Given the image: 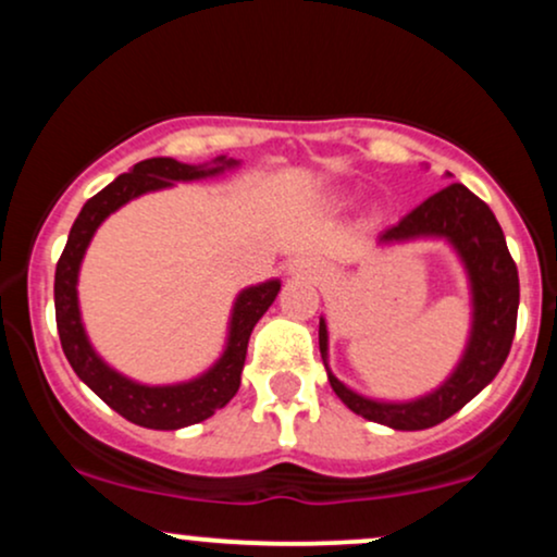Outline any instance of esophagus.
<instances>
[{
  "instance_id": "obj_1",
  "label": "esophagus",
  "mask_w": 557,
  "mask_h": 557,
  "mask_svg": "<svg viewBox=\"0 0 557 557\" xmlns=\"http://www.w3.org/2000/svg\"><path fill=\"white\" fill-rule=\"evenodd\" d=\"M293 272H298V274H311V264H304V261H296V264H293Z\"/></svg>"
}]
</instances>
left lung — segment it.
<instances>
[{
  "mask_svg": "<svg viewBox=\"0 0 557 557\" xmlns=\"http://www.w3.org/2000/svg\"><path fill=\"white\" fill-rule=\"evenodd\" d=\"M413 238H445L450 243L469 274L471 304H474L463 359L434 393L406 403H382L345 387L327 367V324L319 319V350L337 398L359 417L403 432L430 430L440 421L450 419L495 380L510 354L516 314H519L516 261L510 259L505 235L492 209L466 185L450 183L440 194L426 198L411 214L403 216L398 225L387 227L380 235V243Z\"/></svg>",
  "mask_w": 557,
  "mask_h": 557,
  "instance_id": "1",
  "label": "left lung"
}]
</instances>
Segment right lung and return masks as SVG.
<instances>
[{"label": "right lung", "instance_id": "right-lung-1", "mask_svg": "<svg viewBox=\"0 0 557 557\" xmlns=\"http://www.w3.org/2000/svg\"><path fill=\"white\" fill-rule=\"evenodd\" d=\"M235 164L238 162L227 157H216L212 164H198V168L170 157L144 159L131 172L120 175L117 181H112L104 190H99L83 203L78 220L70 227L65 251L57 261L54 314L57 332H60V343L70 367L120 417L138 426H146V430H181V426L198 424V421L209 419L214 411H220L222 406L233 400V395L240 387L248 337H251L259 319L264 317V311L272 306V300L277 298L280 280H267V283L240 290V296L235 298L233 317H230L227 345L209 372L190 382L151 387L114 372L112 367H107L99 359L94 345L88 343L78 309V270L83 253H86L96 227L112 212H117L123 203L149 194V190L170 188L172 183L220 175V172L235 168Z\"/></svg>", "mask_w": 557, "mask_h": 557}]
</instances>
